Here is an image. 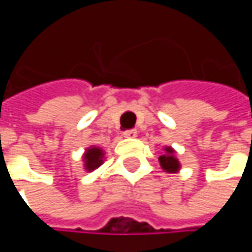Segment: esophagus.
Listing matches in <instances>:
<instances>
[{
  "label": "esophagus",
  "mask_w": 252,
  "mask_h": 252,
  "mask_svg": "<svg viewBox=\"0 0 252 252\" xmlns=\"http://www.w3.org/2000/svg\"><path fill=\"white\" fill-rule=\"evenodd\" d=\"M136 136H137L136 129H129V130L123 131V137H126V139H134Z\"/></svg>",
  "instance_id": "1"
}]
</instances>
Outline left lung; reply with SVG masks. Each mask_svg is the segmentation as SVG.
I'll return each mask as SVG.
<instances>
[{"label": "left lung", "instance_id": "1", "mask_svg": "<svg viewBox=\"0 0 252 252\" xmlns=\"http://www.w3.org/2000/svg\"><path fill=\"white\" fill-rule=\"evenodd\" d=\"M162 150H164V153L158 157L161 168L164 169L165 172H168V174H175V172H178L179 169H181V162H179V160L177 158L175 150H174L172 147H168V146L164 147Z\"/></svg>", "mask_w": 252, "mask_h": 252}]
</instances>
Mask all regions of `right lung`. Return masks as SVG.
<instances>
[{"label": "right lung", "instance_id": "1", "mask_svg": "<svg viewBox=\"0 0 252 252\" xmlns=\"http://www.w3.org/2000/svg\"><path fill=\"white\" fill-rule=\"evenodd\" d=\"M103 160H105V151L98 146H91L83 154L84 169L91 172L94 169L99 168L103 164Z\"/></svg>", "mask_w": 252, "mask_h": 252}]
</instances>
